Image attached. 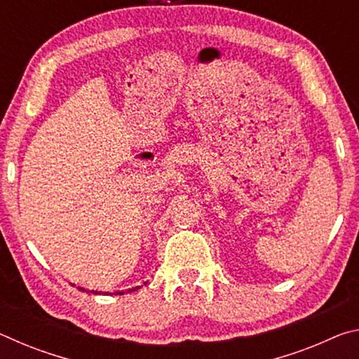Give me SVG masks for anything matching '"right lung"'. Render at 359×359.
Here are the masks:
<instances>
[{"instance_id": "add662e5", "label": "right lung", "mask_w": 359, "mask_h": 359, "mask_svg": "<svg viewBox=\"0 0 359 359\" xmlns=\"http://www.w3.org/2000/svg\"><path fill=\"white\" fill-rule=\"evenodd\" d=\"M139 288H141V287H135V288H131V290H128V291H136V290H139ZM79 290H81V291H87V290L81 288V287H79ZM90 293H95V294H96V291H90ZM118 294H125V291H118Z\"/></svg>"}]
</instances>
